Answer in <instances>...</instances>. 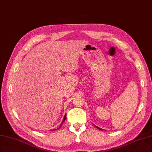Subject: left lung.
<instances>
[{
  "mask_svg": "<svg viewBox=\"0 0 152 152\" xmlns=\"http://www.w3.org/2000/svg\"><path fill=\"white\" fill-rule=\"evenodd\" d=\"M94 126H96V128H97V129H100V130H103V129H101V128H99V127H97V126H96V125H94Z\"/></svg>",
  "mask_w": 152,
  "mask_h": 152,
  "instance_id": "1",
  "label": "left lung"
}]
</instances>
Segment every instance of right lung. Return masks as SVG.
<instances>
[{"label": "right lung", "instance_id": "obj_1", "mask_svg": "<svg viewBox=\"0 0 152 152\" xmlns=\"http://www.w3.org/2000/svg\"><path fill=\"white\" fill-rule=\"evenodd\" d=\"M66 115L65 114V116H64V120H63V121H62V123H61L60 124V126H59V128H57V129H60V128H61V125H62V124L64 123V121H65V120L66 119Z\"/></svg>", "mask_w": 152, "mask_h": 152}]
</instances>
